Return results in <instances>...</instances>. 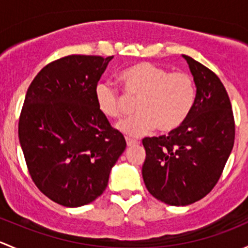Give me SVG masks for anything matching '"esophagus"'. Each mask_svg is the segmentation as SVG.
Wrapping results in <instances>:
<instances>
[{
  "label": "esophagus",
  "mask_w": 248,
  "mask_h": 248,
  "mask_svg": "<svg viewBox=\"0 0 248 248\" xmlns=\"http://www.w3.org/2000/svg\"><path fill=\"white\" fill-rule=\"evenodd\" d=\"M126 142H127V146H136V145L139 144L138 140L136 139H131V138H126Z\"/></svg>",
  "instance_id": "esophagus-1"
}]
</instances>
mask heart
<instances>
[{
	"mask_svg": "<svg viewBox=\"0 0 248 248\" xmlns=\"http://www.w3.org/2000/svg\"><path fill=\"white\" fill-rule=\"evenodd\" d=\"M124 92L137 98L133 116L122 120L117 129L126 136L140 137L157 127L162 133L179 128L194 106L196 86L189 74L170 73L151 62H140L120 74ZM94 99L99 111L109 119L124 115V94L108 81L94 87Z\"/></svg>",
	"mask_w": 248,
	"mask_h": 248,
	"instance_id": "heart-1",
	"label": "heart"
}]
</instances>
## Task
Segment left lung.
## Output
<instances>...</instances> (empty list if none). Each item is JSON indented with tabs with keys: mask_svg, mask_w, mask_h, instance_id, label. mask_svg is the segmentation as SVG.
<instances>
[{
	"mask_svg": "<svg viewBox=\"0 0 248 248\" xmlns=\"http://www.w3.org/2000/svg\"><path fill=\"white\" fill-rule=\"evenodd\" d=\"M187 61L197 87L186 121L168 136L142 139V179L156 199L185 206L204 198L221 177L235 139L229 96L219 78L192 57Z\"/></svg>",
	"mask_w": 248,
	"mask_h": 248,
	"instance_id": "obj_1",
	"label": "left lung"
}]
</instances>
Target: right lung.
Segmentation results:
<instances>
[{
	"label": "right lung",
	"instance_id": "add662e5",
	"mask_svg": "<svg viewBox=\"0 0 248 248\" xmlns=\"http://www.w3.org/2000/svg\"><path fill=\"white\" fill-rule=\"evenodd\" d=\"M114 56L69 55L46 64L30 85L19 140L32 180L52 202L90 204L108 186L126 149L94 99V87Z\"/></svg>",
	"mask_w": 248,
	"mask_h": 248
}]
</instances>
